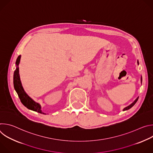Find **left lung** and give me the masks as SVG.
Instances as JSON below:
<instances>
[{
    "mask_svg": "<svg viewBox=\"0 0 153 153\" xmlns=\"http://www.w3.org/2000/svg\"><path fill=\"white\" fill-rule=\"evenodd\" d=\"M137 63H138V65H139V61L137 60ZM142 77H141V83H142ZM138 99H139V97H137L131 104V105H129V106H126V107H125L124 109H123V111H126V110H129V109H130L131 108V107H133L134 105H135V103L137 102V101L138 100Z\"/></svg>",
    "mask_w": 153,
    "mask_h": 153,
    "instance_id": "obj_1",
    "label": "left lung"
}]
</instances>
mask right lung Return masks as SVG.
<instances>
[{
  "label": "right lung",
  "instance_id": "obj_1",
  "mask_svg": "<svg viewBox=\"0 0 153 153\" xmlns=\"http://www.w3.org/2000/svg\"><path fill=\"white\" fill-rule=\"evenodd\" d=\"M21 56H19L16 62V68L14 73L13 76V83L14 89L16 93L18 94V96L22 102L25 107H27L29 110H31L34 111H36L40 114H45L43 113L41 110V106L39 103L34 102L24 91L20 79L19 71V64L20 63Z\"/></svg>",
  "mask_w": 153,
  "mask_h": 153
}]
</instances>
